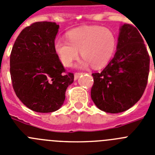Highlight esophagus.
Returning <instances> with one entry per match:
<instances>
[{"mask_svg": "<svg viewBox=\"0 0 155 155\" xmlns=\"http://www.w3.org/2000/svg\"><path fill=\"white\" fill-rule=\"evenodd\" d=\"M81 74H82V73H81V72H77V73H75L74 74V80H77V79L79 77H80Z\"/></svg>", "mask_w": 155, "mask_h": 155, "instance_id": "esophagus-1", "label": "esophagus"}]
</instances>
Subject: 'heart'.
Here are the masks:
<instances>
[{"instance_id": "1", "label": "heart", "mask_w": 155, "mask_h": 155, "mask_svg": "<svg viewBox=\"0 0 155 155\" xmlns=\"http://www.w3.org/2000/svg\"><path fill=\"white\" fill-rule=\"evenodd\" d=\"M67 39H57L54 50L62 64L72 65L78 59L79 51L84 60L81 67L91 64L93 68H100L109 63L116 49V38L109 29L98 25H89L74 28L67 33Z\"/></svg>"}]
</instances>
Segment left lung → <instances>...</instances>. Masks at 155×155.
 <instances>
[{"instance_id": "left-lung-1", "label": "left lung", "mask_w": 155, "mask_h": 155, "mask_svg": "<svg viewBox=\"0 0 155 155\" xmlns=\"http://www.w3.org/2000/svg\"><path fill=\"white\" fill-rule=\"evenodd\" d=\"M138 30L132 25L124 24L120 28L114 57L102 72L91 74V99L104 112H124L135 105L144 92L150 57Z\"/></svg>"}]
</instances>
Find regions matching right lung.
Segmentation results:
<instances>
[{"mask_svg": "<svg viewBox=\"0 0 155 155\" xmlns=\"http://www.w3.org/2000/svg\"><path fill=\"white\" fill-rule=\"evenodd\" d=\"M59 25L37 21L17 37L10 56L12 86L25 106L37 113L58 110L74 74L66 70L54 50Z\"/></svg>", "mask_w": 155, "mask_h": 155, "instance_id": "1", "label": "right lung"}]
</instances>
